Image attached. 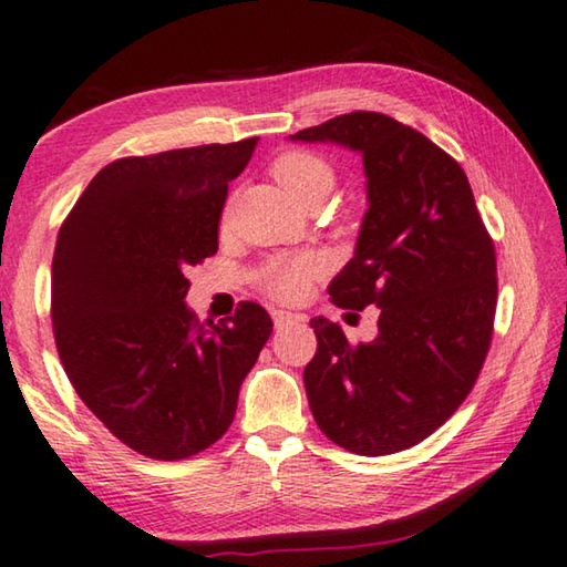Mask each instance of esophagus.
Returning <instances> with one entry per match:
<instances>
[{"label": "esophagus", "mask_w": 567, "mask_h": 567, "mask_svg": "<svg viewBox=\"0 0 567 567\" xmlns=\"http://www.w3.org/2000/svg\"><path fill=\"white\" fill-rule=\"evenodd\" d=\"M272 320H275V328L282 330V328H290L295 322H300L302 318L295 316V312H285V310H272Z\"/></svg>", "instance_id": "34e87169"}]
</instances>
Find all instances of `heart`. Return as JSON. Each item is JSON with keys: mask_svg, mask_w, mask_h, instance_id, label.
Returning <instances> with one entry per match:
<instances>
[{"mask_svg": "<svg viewBox=\"0 0 567 567\" xmlns=\"http://www.w3.org/2000/svg\"><path fill=\"white\" fill-rule=\"evenodd\" d=\"M272 176L302 209L322 206L336 188V168L328 158L312 151H287L272 164ZM312 277H316V265L308 257L275 259L262 269L259 285L269 298L295 302L308 292Z\"/></svg>", "mask_w": 567, "mask_h": 567, "instance_id": "1", "label": "heart"}]
</instances>
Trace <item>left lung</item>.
<instances>
[{
	"label": "left lung",
	"mask_w": 567,
	"mask_h": 567,
	"mask_svg": "<svg viewBox=\"0 0 567 567\" xmlns=\"http://www.w3.org/2000/svg\"><path fill=\"white\" fill-rule=\"evenodd\" d=\"M292 138L363 156L371 206L355 257L328 292L343 310L379 308L371 343H350L328 318L310 320V411L348 452H403L434 434L480 379L497 310L494 241L464 168L411 125L353 111Z\"/></svg>",
	"instance_id": "8db88e82"
}]
</instances>
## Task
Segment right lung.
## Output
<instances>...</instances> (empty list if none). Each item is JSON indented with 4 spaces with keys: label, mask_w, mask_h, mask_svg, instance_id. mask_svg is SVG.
Masks as SVG:
<instances>
[{
    "label": "right lung",
    "mask_w": 567,
    "mask_h": 567,
    "mask_svg": "<svg viewBox=\"0 0 567 567\" xmlns=\"http://www.w3.org/2000/svg\"><path fill=\"white\" fill-rule=\"evenodd\" d=\"M257 138L125 156L97 171L52 257V332L85 406L125 446L178 462L219 442L272 336L257 302L199 322L186 269L217 255L229 182Z\"/></svg>",
    "instance_id": "1"
}]
</instances>
